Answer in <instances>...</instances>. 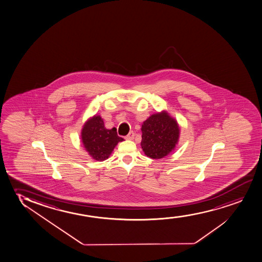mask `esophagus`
I'll use <instances>...</instances> for the list:
<instances>
[{
  "label": "esophagus",
  "mask_w": 262,
  "mask_h": 262,
  "mask_svg": "<svg viewBox=\"0 0 262 262\" xmlns=\"http://www.w3.org/2000/svg\"><path fill=\"white\" fill-rule=\"evenodd\" d=\"M134 137H135V133H133V132H130V133L126 136V140H132L134 139Z\"/></svg>",
  "instance_id": "esophagus-1"
}]
</instances>
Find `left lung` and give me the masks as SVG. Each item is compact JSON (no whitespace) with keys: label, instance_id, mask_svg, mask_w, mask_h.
Returning a JSON list of instances; mask_svg holds the SVG:
<instances>
[{"label":"left lung","instance_id":"left-lung-1","mask_svg":"<svg viewBox=\"0 0 262 262\" xmlns=\"http://www.w3.org/2000/svg\"><path fill=\"white\" fill-rule=\"evenodd\" d=\"M141 132L143 152L152 159H161L171 153L180 139L177 120L164 110L153 114L144 121Z\"/></svg>","mask_w":262,"mask_h":262}]
</instances>
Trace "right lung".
I'll list each match as a JSON object with an SVG mask.
<instances>
[{
  "label": "right lung",
  "instance_id": "right-lung-1",
  "mask_svg": "<svg viewBox=\"0 0 262 262\" xmlns=\"http://www.w3.org/2000/svg\"><path fill=\"white\" fill-rule=\"evenodd\" d=\"M81 138L85 150L92 158L99 162L107 159L116 145L123 140L117 135L116 128L106 129L101 116L98 115L85 122Z\"/></svg>",
  "mask_w": 262,
  "mask_h": 262
}]
</instances>
